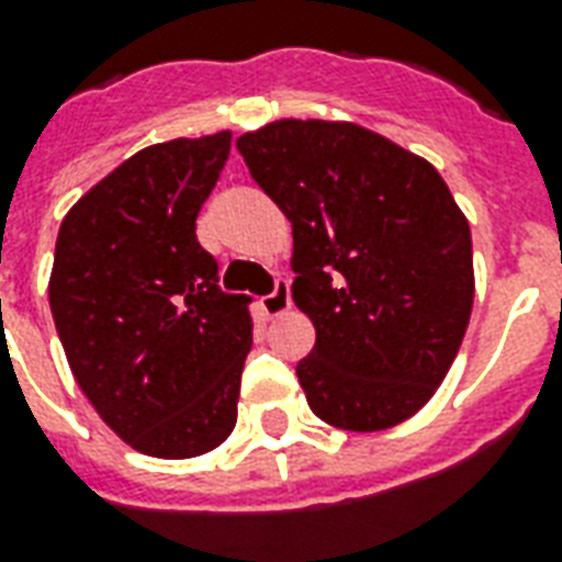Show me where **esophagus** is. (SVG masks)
<instances>
[{
	"instance_id": "1",
	"label": "esophagus",
	"mask_w": 562,
	"mask_h": 562,
	"mask_svg": "<svg viewBox=\"0 0 562 562\" xmlns=\"http://www.w3.org/2000/svg\"><path fill=\"white\" fill-rule=\"evenodd\" d=\"M261 313L268 318H277L282 316V313H289L292 310V294H289V282H277V289L270 294H265L261 301Z\"/></svg>"
}]
</instances>
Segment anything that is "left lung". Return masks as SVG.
<instances>
[{
	"label": "left lung",
	"instance_id": "left-lung-1",
	"mask_svg": "<svg viewBox=\"0 0 562 562\" xmlns=\"http://www.w3.org/2000/svg\"><path fill=\"white\" fill-rule=\"evenodd\" d=\"M292 222V297L316 325L297 364L340 430L413 418L458 358L475 297L470 222L434 165L349 120H273L237 138Z\"/></svg>",
	"mask_w": 562,
	"mask_h": 562
}]
</instances>
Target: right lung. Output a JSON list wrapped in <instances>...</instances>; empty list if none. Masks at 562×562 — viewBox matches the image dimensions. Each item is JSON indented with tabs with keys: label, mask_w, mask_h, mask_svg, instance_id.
Here are the masks:
<instances>
[{
	"label": "right lung",
	"mask_w": 562,
	"mask_h": 562,
	"mask_svg": "<svg viewBox=\"0 0 562 562\" xmlns=\"http://www.w3.org/2000/svg\"><path fill=\"white\" fill-rule=\"evenodd\" d=\"M228 149V128L138 149L56 234L47 294L68 367L102 422L149 458L207 454L237 422L252 318L195 237Z\"/></svg>",
	"instance_id": "right-lung-1"
}]
</instances>
